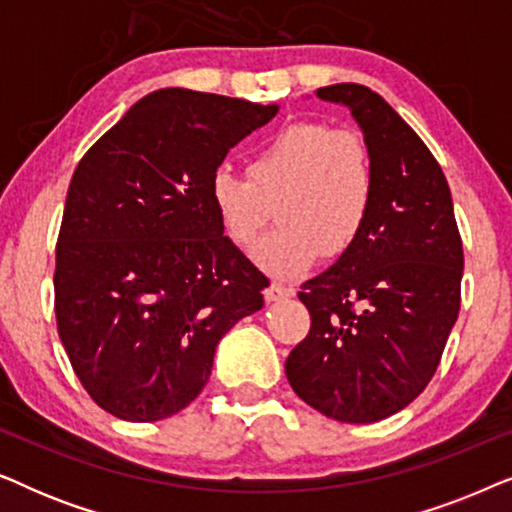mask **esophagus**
<instances>
[{
	"label": "esophagus",
	"mask_w": 512,
	"mask_h": 512,
	"mask_svg": "<svg viewBox=\"0 0 512 512\" xmlns=\"http://www.w3.org/2000/svg\"><path fill=\"white\" fill-rule=\"evenodd\" d=\"M291 296H293V289L277 284V282H272L268 289H265V300H268V303H277V300H286Z\"/></svg>",
	"instance_id": "1"
}]
</instances>
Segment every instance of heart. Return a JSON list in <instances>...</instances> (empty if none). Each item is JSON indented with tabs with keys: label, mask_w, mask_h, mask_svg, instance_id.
<instances>
[{
	"label": "heart",
	"mask_w": 512,
	"mask_h": 512,
	"mask_svg": "<svg viewBox=\"0 0 512 512\" xmlns=\"http://www.w3.org/2000/svg\"><path fill=\"white\" fill-rule=\"evenodd\" d=\"M209 198L223 233L237 247L254 244L268 223L282 221L254 258L289 279L321 256L338 261L361 240L377 200V167L359 130L298 121L275 132L247 163V177L214 172Z\"/></svg>",
	"instance_id": "obj_1"
}]
</instances>
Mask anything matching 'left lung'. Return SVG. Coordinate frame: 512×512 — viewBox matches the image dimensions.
Listing matches in <instances>:
<instances>
[{
    "label": "left lung",
    "instance_id": "obj_1",
    "mask_svg": "<svg viewBox=\"0 0 512 512\" xmlns=\"http://www.w3.org/2000/svg\"><path fill=\"white\" fill-rule=\"evenodd\" d=\"M352 109L377 167V200L354 249L303 284L310 333L286 377L321 415L370 424L403 410L436 373L461 305L464 247L450 186L417 132L359 83L319 88Z\"/></svg>",
    "mask_w": 512,
    "mask_h": 512
}]
</instances>
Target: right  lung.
<instances>
[{"mask_svg": "<svg viewBox=\"0 0 512 512\" xmlns=\"http://www.w3.org/2000/svg\"><path fill=\"white\" fill-rule=\"evenodd\" d=\"M277 104L165 88L104 132L69 181L55 321L88 396L118 419L177 415L268 277L223 235L209 184Z\"/></svg>", "mask_w": 512, "mask_h": 512, "instance_id": "1", "label": "right lung"}]
</instances>
